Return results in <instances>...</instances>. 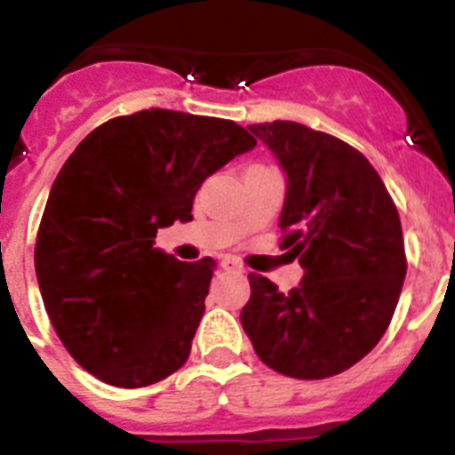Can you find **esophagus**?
<instances>
[{
  "label": "esophagus",
  "mask_w": 455,
  "mask_h": 455,
  "mask_svg": "<svg viewBox=\"0 0 455 455\" xmlns=\"http://www.w3.org/2000/svg\"><path fill=\"white\" fill-rule=\"evenodd\" d=\"M220 267H223V270L242 272V265H239L237 260H235V258H230V256H223V258H220Z\"/></svg>",
  "instance_id": "34e87169"
}]
</instances>
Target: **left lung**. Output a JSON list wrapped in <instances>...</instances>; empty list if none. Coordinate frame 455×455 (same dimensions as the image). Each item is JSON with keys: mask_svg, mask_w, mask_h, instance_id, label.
I'll return each mask as SVG.
<instances>
[{"mask_svg": "<svg viewBox=\"0 0 455 455\" xmlns=\"http://www.w3.org/2000/svg\"><path fill=\"white\" fill-rule=\"evenodd\" d=\"M249 131L284 171L282 246L305 272L289 293L251 272L239 319L275 371L336 376L376 347L395 315L406 277L399 213L369 159L343 140L296 122Z\"/></svg>", "mask_w": 455, "mask_h": 455, "instance_id": "1", "label": "left lung"}]
</instances>
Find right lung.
I'll use <instances>...</instances> for the list:
<instances>
[{"mask_svg": "<svg viewBox=\"0 0 455 455\" xmlns=\"http://www.w3.org/2000/svg\"><path fill=\"white\" fill-rule=\"evenodd\" d=\"M253 148L235 122L155 108L105 122L68 157L35 270L51 324L86 371L145 387L185 364L216 260L183 263L155 237L190 223L199 185Z\"/></svg>", "mask_w": 455, "mask_h": 455, "instance_id": "1", "label": "right lung"}]
</instances>
